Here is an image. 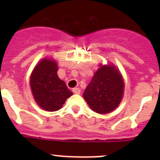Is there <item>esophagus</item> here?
I'll list each match as a JSON object with an SVG mask.
<instances>
[{
    "label": "esophagus",
    "mask_w": 160,
    "mask_h": 160,
    "mask_svg": "<svg viewBox=\"0 0 160 160\" xmlns=\"http://www.w3.org/2000/svg\"><path fill=\"white\" fill-rule=\"evenodd\" d=\"M73 92L74 93V94H80V92H81V90H80V89L79 88H77V87H76V88H73Z\"/></svg>",
    "instance_id": "34e87169"
}]
</instances>
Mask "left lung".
I'll return each instance as SVG.
<instances>
[{"mask_svg": "<svg viewBox=\"0 0 160 160\" xmlns=\"http://www.w3.org/2000/svg\"><path fill=\"white\" fill-rule=\"evenodd\" d=\"M122 74L114 65H100L83 93V98L91 110L107 114L116 108L123 95Z\"/></svg>", "mask_w": 160, "mask_h": 160, "instance_id": "1", "label": "left lung"}]
</instances>
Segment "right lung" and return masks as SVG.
I'll use <instances>...</instances> for the list:
<instances>
[{
	"instance_id": "1",
	"label": "right lung",
	"mask_w": 160,
	"mask_h": 160,
	"mask_svg": "<svg viewBox=\"0 0 160 160\" xmlns=\"http://www.w3.org/2000/svg\"><path fill=\"white\" fill-rule=\"evenodd\" d=\"M56 61L43 58L32 70L30 87L38 106L48 111H56L62 107L68 98L73 94L64 81L58 76Z\"/></svg>"
}]
</instances>
